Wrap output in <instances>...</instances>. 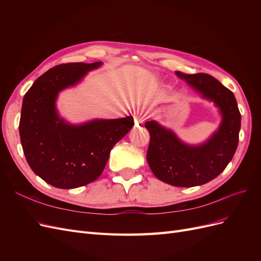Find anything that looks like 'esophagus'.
Instances as JSON below:
<instances>
[{
  "mask_svg": "<svg viewBox=\"0 0 261 261\" xmlns=\"http://www.w3.org/2000/svg\"><path fill=\"white\" fill-rule=\"evenodd\" d=\"M134 118L137 124H143L148 118V111L145 108H138L134 112Z\"/></svg>",
  "mask_w": 261,
  "mask_h": 261,
  "instance_id": "34e87169",
  "label": "esophagus"
}]
</instances>
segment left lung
Returning a JSON list of instances; mask_svg holds the SVG:
<instances>
[{"instance_id":"1","label":"left lung","mask_w":261,"mask_h":261,"mask_svg":"<svg viewBox=\"0 0 261 261\" xmlns=\"http://www.w3.org/2000/svg\"><path fill=\"white\" fill-rule=\"evenodd\" d=\"M204 99L213 101L222 114L219 129L202 145L189 146L155 121L145 123L150 134L147 161L160 180L177 187L206 184L223 172L239 145L241 113L238 102L215 77L175 72Z\"/></svg>"}]
</instances>
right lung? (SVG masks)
<instances>
[{"mask_svg":"<svg viewBox=\"0 0 261 261\" xmlns=\"http://www.w3.org/2000/svg\"><path fill=\"white\" fill-rule=\"evenodd\" d=\"M101 64L81 62L52 67L37 78L23 97L19 121L23 154L31 170L54 187L70 189L96 180L113 146L135 125L132 115L82 125H70L58 115L59 92Z\"/></svg>","mask_w":261,"mask_h":261,"instance_id":"right-lung-1","label":"right lung"}]
</instances>
